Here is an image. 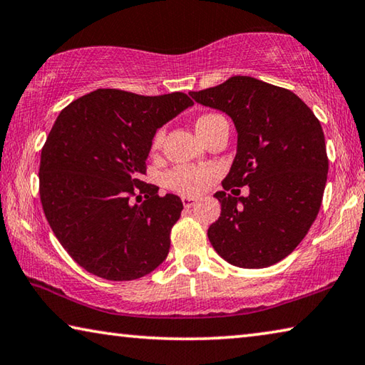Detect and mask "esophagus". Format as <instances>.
Returning a JSON list of instances; mask_svg holds the SVG:
<instances>
[{
    "label": "esophagus",
    "mask_w": 365,
    "mask_h": 365,
    "mask_svg": "<svg viewBox=\"0 0 365 365\" xmlns=\"http://www.w3.org/2000/svg\"><path fill=\"white\" fill-rule=\"evenodd\" d=\"M182 203L185 207H193L196 205V198H192V196H182Z\"/></svg>",
    "instance_id": "34e87169"
}]
</instances>
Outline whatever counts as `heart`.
I'll use <instances>...</instances> for the list:
<instances>
[{"label": "heart", "instance_id": "b5f03b06", "mask_svg": "<svg viewBox=\"0 0 365 365\" xmlns=\"http://www.w3.org/2000/svg\"><path fill=\"white\" fill-rule=\"evenodd\" d=\"M219 115L207 113L196 120V131H203L205 126L210 123L211 120L217 118ZM162 140H164V130H159L153 138V149H158ZM214 177H216V170L210 165H192V164H183L177 165L165 175V187L173 190V192L195 196L203 193L207 185H210Z\"/></svg>", "mask_w": 365, "mask_h": 365}]
</instances>
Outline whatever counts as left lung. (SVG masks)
I'll return each mask as SVG.
<instances>
[{"label": "left lung", "instance_id": "1", "mask_svg": "<svg viewBox=\"0 0 365 365\" xmlns=\"http://www.w3.org/2000/svg\"><path fill=\"white\" fill-rule=\"evenodd\" d=\"M237 128V154L217 192L221 216L207 229L219 255L239 268H266L294 252L314 224L328 175L318 118L294 92L250 76L190 92ZM249 185L248 197L227 194Z\"/></svg>", "mask_w": 365, "mask_h": 365}]
</instances>
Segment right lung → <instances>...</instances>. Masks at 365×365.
Returning <instances> with one entry per match:
<instances>
[{"label":"right lung","mask_w":365,"mask_h":365,"mask_svg":"<svg viewBox=\"0 0 365 365\" xmlns=\"http://www.w3.org/2000/svg\"><path fill=\"white\" fill-rule=\"evenodd\" d=\"M193 101L97 89L58 115L42 148L38 192L63 248L89 273L131 281L167 258L183 205L143 182L158 128Z\"/></svg>","instance_id":"1"}]
</instances>
